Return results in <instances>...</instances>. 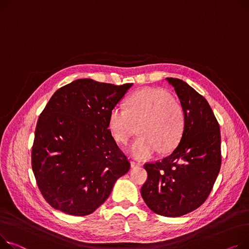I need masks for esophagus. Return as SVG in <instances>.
Wrapping results in <instances>:
<instances>
[{
  "instance_id": "obj_1",
  "label": "esophagus",
  "mask_w": 249,
  "mask_h": 249,
  "mask_svg": "<svg viewBox=\"0 0 249 249\" xmlns=\"http://www.w3.org/2000/svg\"><path fill=\"white\" fill-rule=\"evenodd\" d=\"M142 163H140L139 161H135V160H132L131 161V166L132 167H138V166H141Z\"/></svg>"
}]
</instances>
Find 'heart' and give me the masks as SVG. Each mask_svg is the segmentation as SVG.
<instances>
[{
    "label": "heart",
    "instance_id": "heart-1",
    "mask_svg": "<svg viewBox=\"0 0 249 249\" xmlns=\"http://www.w3.org/2000/svg\"><path fill=\"white\" fill-rule=\"evenodd\" d=\"M185 112L161 89L146 88L130 96L126 107L115 106L109 114V128L114 139L126 144L139 125V136L129 147L132 156L146 159L160 147L168 151L180 141L185 128Z\"/></svg>",
    "mask_w": 249,
    "mask_h": 249
}]
</instances>
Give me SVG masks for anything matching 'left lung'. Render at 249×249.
Listing matches in <instances>:
<instances>
[{"instance_id": "8db88e82", "label": "left lung", "mask_w": 249, "mask_h": 249, "mask_svg": "<svg viewBox=\"0 0 249 249\" xmlns=\"http://www.w3.org/2000/svg\"><path fill=\"white\" fill-rule=\"evenodd\" d=\"M185 112L179 144L161 161L146 163L141 188L146 205L167 217H179L207 199L221 166L220 128L206 99L186 82L166 78Z\"/></svg>"}]
</instances>
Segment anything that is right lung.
I'll return each instance as SVG.
<instances>
[{
  "label": "right lung",
  "mask_w": 249,
  "mask_h": 249,
  "mask_svg": "<svg viewBox=\"0 0 249 249\" xmlns=\"http://www.w3.org/2000/svg\"><path fill=\"white\" fill-rule=\"evenodd\" d=\"M133 84L79 79L57 90L41 113L32 168L46 201L75 216L93 213L130 162L109 130L110 111Z\"/></svg>",
  "instance_id": "1"
}]
</instances>
